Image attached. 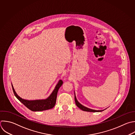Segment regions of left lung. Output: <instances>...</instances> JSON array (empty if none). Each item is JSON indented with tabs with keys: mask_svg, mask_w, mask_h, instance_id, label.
Wrapping results in <instances>:
<instances>
[{
	"mask_svg": "<svg viewBox=\"0 0 135 135\" xmlns=\"http://www.w3.org/2000/svg\"><path fill=\"white\" fill-rule=\"evenodd\" d=\"M74 99H75V104L76 105H77L78 107H79L80 109H81L83 111H88V112H101V111H102L103 110H93V109H89L88 108H86L85 107H84V105H82L81 103H80L77 100L76 98V97H75V95H74Z\"/></svg>",
	"mask_w": 135,
	"mask_h": 135,
	"instance_id": "8db88e82",
	"label": "left lung"
}]
</instances>
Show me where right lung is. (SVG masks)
I'll return each instance as SVG.
<instances>
[{"mask_svg":"<svg viewBox=\"0 0 135 135\" xmlns=\"http://www.w3.org/2000/svg\"><path fill=\"white\" fill-rule=\"evenodd\" d=\"M62 84L63 81L60 80L56 84L52 94L47 99L36 100H27L21 98L16 93L13 85H12L15 95L25 106L33 111H41L52 109L54 107L56 103L58 90Z\"/></svg>","mask_w":135,"mask_h":135,"instance_id":"obj_1","label":"right lung"}]
</instances>
